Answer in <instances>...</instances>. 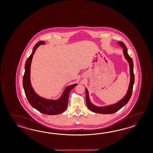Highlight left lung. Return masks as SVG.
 Segmentation results:
<instances>
[{
  "instance_id": "8db88e82",
  "label": "left lung",
  "mask_w": 153,
  "mask_h": 153,
  "mask_svg": "<svg viewBox=\"0 0 153 153\" xmlns=\"http://www.w3.org/2000/svg\"><path fill=\"white\" fill-rule=\"evenodd\" d=\"M117 44L120 46L123 49V53H124L125 58L127 60V62L129 64L130 67V84L128 85V88L127 90V92L125 96L120 101H118L114 104H110L105 106H97L93 104L90 99L88 91L87 88H85L86 91V104L88 108L92 111V112L100 113V114H113L120 110L121 108L123 107L127 102L130 100V98L131 97L132 90H133V84L134 82V75L133 73V63L132 59L128 55L127 52V49L126 46L124 44V42H118Z\"/></svg>"
}]
</instances>
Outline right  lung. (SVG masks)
<instances>
[{
	"label": "right lung",
	"mask_w": 153,
	"mask_h": 153,
	"mask_svg": "<svg viewBox=\"0 0 153 153\" xmlns=\"http://www.w3.org/2000/svg\"><path fill=\"white\" fill-rule=\"evenodd\" d=\"M44 41H39L34 46L31 55L27 59L25 63V72L23 75V86L26 97L30 104L40 113L47 115H57L62 113L67 108L69 94L71 91L78 84L70 85L67 86L61 96L57 100L46 99L36 93L30 81V67L33 56L39 46L45 45Z\"/></svg>",
	"instance_id": "right-lung-1"
}]
</instances>
